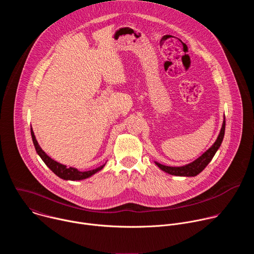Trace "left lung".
<instances>
[{
    "label": "left lung",
    "instance_id": "obj_1",
    "mask_svg": "<svg viewBox=\"0 0 254 254\" xmlns=\"http://www.w3.org/2000/svg\"><path fill=\"white\" fill-rule=\"evenodd\" d=\"M224 133H225V118L222 124V127L221 130L219 132L218 137L215 140V142L212 144L211 148L208 149L202 156H200L198 159H196L194 162L182 166V167H170V166H165L162 165L158 162H155V164L164 172L170 174V175H174V176H182V177H195L197 176L199 173H201L206 166L211 162V160L213 159L214 155L216 154V152L218 151V149L221 146V142L223 140L224 137Z\"/></svg>",
    "mask_w": 254,
    "mask_h": 254
}]
</instances>
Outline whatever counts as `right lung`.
Returning a JSON list of instances; mask_svg holds the SVG:
<instances>
[{"label": "right lung", "instance_id": "1", "mask_svg": "<svg viewBox=\"0 0 254 254\" xmlns=\"http://www.w3.org/2000/svg\"><path fill=\"white\" fill-rule=\"evenodd\" d=\"M31 135H32V139H33V143H34V147L36 152L40 156V158L42 159V161L45 163V165L59 178L63 179V180H70V181H79V180H84L87 179L89 177H91L92 175H94L95 173L99 172L100 170H102V168L105 166L102 165L94 170H90V171H85V172H81L75 168H72V167H67L65 165H62L56 161H54L53 159H51L39 146V143L35 137L34 131L31 128Z\"/></svg>", "mask_w": 254, "mask_h": 254}]
</instances>
